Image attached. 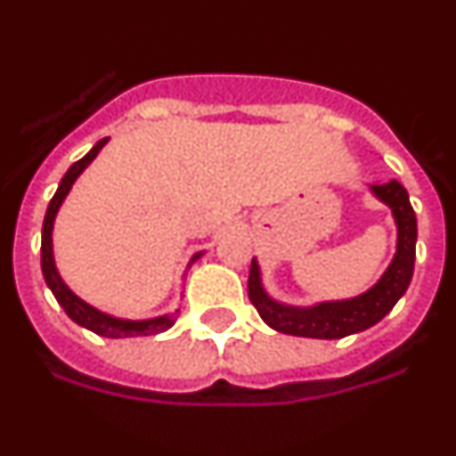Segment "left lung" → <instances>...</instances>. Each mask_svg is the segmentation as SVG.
Returning a JSON list of instances; mask_svg holds the SVG:
<instances>
[{
  "instance_id": "left-lung-1",
  "label": "left lung",
  "mask_w": 456,
  "mask_h": 456,
  "mask_svg": "<svg viewBox=\"0 0 456 456\" xmlns=\"http://www.w3.org/2000/svg\"><path fill=\"white\" fill-rule=\"evenodd\" d=\"M370 192L389 206L396 222V252L387 271L380 275L376 285L359 297L340 301H320L315 305H289L275 301L262 285V271L257 259L252 257L250 278H248V297L257 308L259 317L271 329L289 336L304 338H343L359 334L373 327L392 311L412 281L415 269L417 217L411 206L405 187L399 181L370 185Z\"/></svg>"
}]
</instances>
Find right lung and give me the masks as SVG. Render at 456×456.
<instances>
[{"mask_svg":"<svg viewBox=\"0 0 456 456\" xmlns=\"http://www.w3.org/2000/svg\"><path fill=\"white\" fill-rule=\"evenodd\" d=\"M106 143H109V139L97 141V143L92 145V151L87 152L83 159H78V162L69 167V171L64 174L62 181H60L55 197L51 199L48 210H45L44 229H41V271H44L45 285L51 287V292L55 294L57 304L62 305L64 313H67L76 324H80V327L90 329V331L104 336V338H129V336L162 334V331L174 327L175 315H178L181 311L167 313V315L148 317V320H122V317H113L109 315V313L99 311V308L90 305L87 301H83L78 294L71 292L55 266V255H53V224H55L57 210H60V206L64 204V199H67L69 190L74 187L76 178H78V175L90 167L92 159L99 155V151H102ZM201 255H204V252H197V255L190 259V266H192Z\"/></svg>","mask_w":456,"mask_h":456,"instance_id":"right-lung-1","label":"right lung"}]
</instances>
